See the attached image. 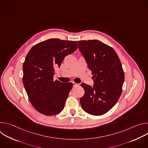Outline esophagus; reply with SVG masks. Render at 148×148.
<instances>
[{
    "mask_svg": "<svg viewBox=\"0 0 148 148\" xmlns=\"http://www.w3.org/2000/svg\"><path fill=\"white\" fill-rule=\"evenodd\" d=\"M73 87H77V86H79V84H77V83H75V82H73Z\"/></svg>",
    "mask_w": 148,
    "mask_h": 148,
    "instance_id": "34e87169",
    "label": "esophagus"
}]
</instances>
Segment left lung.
Listing matches in <instances>:
<instances>
[{"label":"left lung","mask_w":148,"mask_h":148,"mask_svg":"<svg viewBox=\"0 0 148 148\" xmlns=\"http://www.w3.org/2000/svg\"><path fill=\"white\" fill-rule=\"evenodd\" d=\"M78 49L93 75L94 86L81 84L84 95L80 103L84 111L99 116L108 112L118 101L125 75L115 51L97 40L78 41Z\"/></svg>","instance_id":"8db88e82"}]
</instances>
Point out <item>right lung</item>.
I'll list each match as a JSON object with an SVG mask.
<instances>
[{"mask_svg": "<svg viewBox=\"0 0 148 148\" xmlns=\"http://www.w3.org/2000/svg\"><path fill=\"white\" fill-rule=\"evenodd\" d=\"M78 48L76 41L50 38L34 45L23 66V83L30 102L40 113L56 115L64 108L73 83L53 80L54 68Z\"/></svg>", "mask_w": 148, "mask_h": 148, "instance_id": "obj_1", "label": "right lung"}]
</instances>
